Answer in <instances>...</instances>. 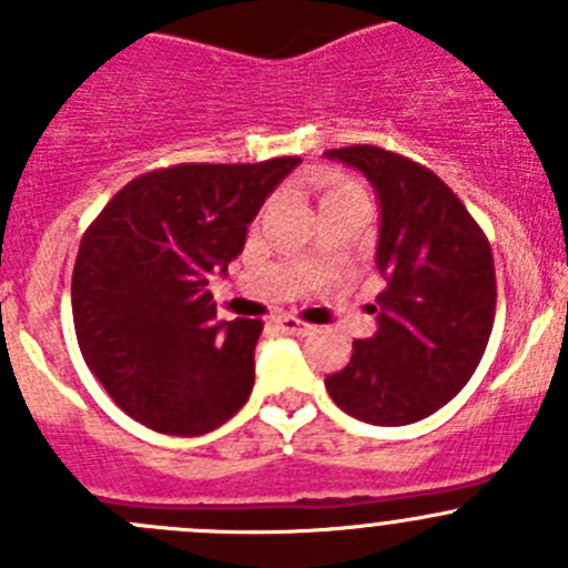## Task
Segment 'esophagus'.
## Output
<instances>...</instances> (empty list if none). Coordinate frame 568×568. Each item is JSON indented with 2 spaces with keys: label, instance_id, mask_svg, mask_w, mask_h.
<instances>
[{
  "label": "esophagus",
  "instance_id": "1",
  "mask_svg": "<svg viewBox=\"0 0 568 568\" xmlns=\"http://www.w3.org/2000/svg\"><path fill=\"white\" fill-rule=\"evenodd\" d=\"M277 326L283 332H288V335H311L313 332V326L307 324V321H302V318H296V316H280L277 318Z\"/></svg>",
  "mask_w": 568,
  "mask_h": 568
}]
</instances>
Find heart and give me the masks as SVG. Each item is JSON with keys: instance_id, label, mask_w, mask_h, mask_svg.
I'll use <instances>...</instances> for the list:
<instances>
[{"instance_id": "heart-1", "label": "heart", "mask_w": 568, "mask_h": 568, "mask_svg": "<svg viewBox=\"0 0 568 568\" xmlns=\"http://www.w3.org/2000/svg\"><path fill=\"white\" fill-rule=\"evenodd\" d=\"M316 197H318V209H324V205H332V203H343V200H359V203H368L365 189L359 186L357 181L343 175L318 178Z\"/></svg>"}]
</instances>
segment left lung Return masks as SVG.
I'll return each instance as SVG.
<instances>
[{
  "label": "left lung",
  "instance_id": "obj_1",
  "mask_svg": "<svg viewBox=\"0 0 568 568\" xmlns=\"http://www.w3.org/2000/svg\"><path fill=\"white\" fill-rule=\"evenodd\" d=\"M365 173L382 205L376 335L326 376L346 415L406 426L448 404L478 368L495 324L497 283L486 233L454 189L423 164L376 145L326 151Z\"/></svg>",
  "mask_w": 568,
  "mask_h": 568
}]
</instances>
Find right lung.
<instances>
[{
  "mask_svg": "<svg viewBox=\"0 0 568 568\" xmlns=\"http://www.w3.org/2000/svg\"><path fill=\"white\" fill-rule=\"evenodd\" d=\"M300 162L151 170L84 231L71 280L79 348L114 404L142 426L197 437L247 404L263 321L216 324L205 285L244 250L263 200Z\"/></svg>",
  "mask_w": 568,
  "mask_h": 568,
  "instance_id": "add662e5",
  "label": "right lung"
}]
</instances>
